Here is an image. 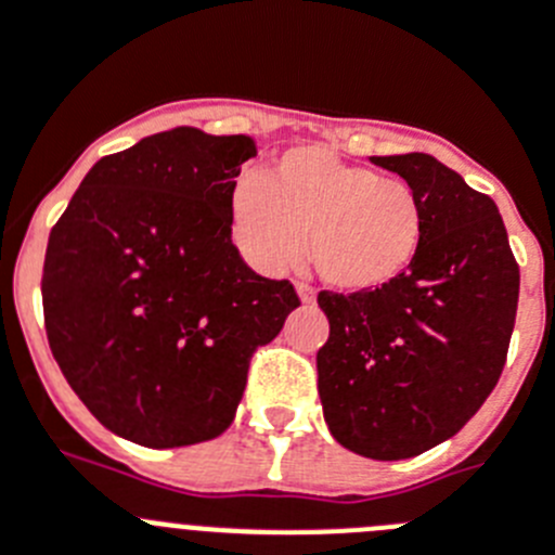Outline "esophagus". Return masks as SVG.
<instances>
[{"instance_id": "34e87169", "label": "esophagus", "mask_w": 555, "mask_h": 555, "mask_svg": "<svg viewBox=\"0 0 555 555\" xmlns=\"http://www.w3.org/2000/svg\"><path fill=\"white\" fill-rule=\"evenodd\" d=\"M297 297H299V302L302 305H311V302H317V292H313L311 286H308V283H297Z\"/></svg>"}]
</instances>
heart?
Instances as JSON below:
<instances>
[{
	"label": "heart",
	"mask_w": 555,
	"mask_h": 555,
	"mask_svg": "<svg viewBox=\"0 0 555 555\" xmlns=\"http://www.w3.org/2000/svg\"><path fill=\"white\" fill-rule=\"evenodd\" d=\"M233 236L253 267L278 274L305 253L338 292H377L413 267L424 206L401 178H383L324 145H297L272 172L247 170L231 190Z\"/></svg>",
	"instance_id": "heart-1"
}]
</instances>
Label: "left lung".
<instances>
[{"label":"left lung","mask_w":555,"mask_h":555,"mask_svg":"<svg viewBox=\"0 0 555 555\" xmlns=\"http://www.w3.org/2000/svg\"><path fill=\"white\" fill-rule=\"evenodd\" d=\"M424 206L413 267L377 292L319 294L317 352L330 435L369 460H410L479 413L506 363L520 269L492 197L429 154L371 156Z\"/></svg>","instance_id":"obj_1"}]
</instances>
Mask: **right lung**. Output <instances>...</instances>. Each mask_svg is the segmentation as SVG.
<instances>
[{
	"label": "right lung",
	"instance_id": "add662e5",
	"mask_svg": "<svg viewBox=\"0 0 555 555\" xmlns=\"http://www.w3.org/2000/svg\"><path fill=\"white\" fill-rule=\"evenodd\" d=\"M258 154L247 134L192 126L142 137L81 178L43 261L46 335L90 413L145 449L231 426L258 347L299 299L231 242V190Z\"/></svg>",
	"mask_w": 555,
	"mask_h": 555
}]
</instances>
